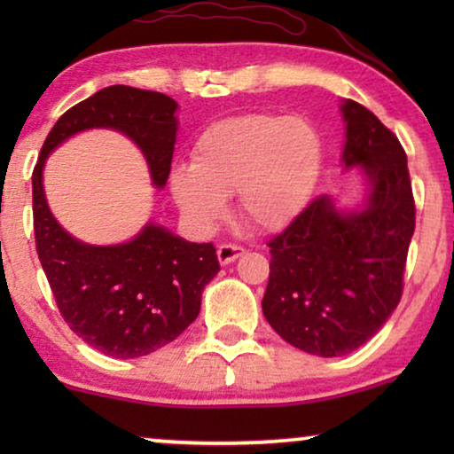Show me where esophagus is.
<instances>
[{
    "label": "esophagus",
    "instance_id": "esophagus-1",
    "mask_svg": "<svg viewBox=\"0 0 454 454\" xmlns=\"http://www.w3.org/2000/svg\"><path fill=\"white\" fill-rule=\"evenodd\" d=\"M244 254H246L244 247L235 246V244H223L216 247V258H219V262L223 266L235 262V260H238L239 256H244Z\"/></svg>",
    "mask_w": 454,
    "mask_h": 454
}]
</instances>
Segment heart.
Masks as SVG:
<instances>
[{"label": "heart", "mask_w": 454, "mask_h": 454, "mask_svg": "<svg viewBox=\"0 0 454 454\" xmlns=\"http://www.w3.org/2000/svg\"><path fill=\"white\" fill-rule=\"evenodd\" d=\"M325 145L308 117L258 111L215 121L198 136L192 163L169 173V192L185 223L208 233L238 194L241 219L281 231L300 216L318 185Z\"/></svg>", "instance_id": "heart-1"}]
</instances>
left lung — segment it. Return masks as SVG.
<instances>
[{"label":"left lung","instance_id":"8db88e82","mask_svg":"<svg viewBox=\"0 0 454 454\" xmlns=\"http://www.w3.org/2000/svg\"><path fill=\"white\" fill-rule=\"evenodd\" d=\"M340 163L364 177V198L340 207L320 196L269 241L262 297L269 325L297 349L339 357L370 340L399 306L415 229V204L401 142L351 98L340 101Z\"/></svg>","mask_w":454,"mask_h":454}]
</instances>
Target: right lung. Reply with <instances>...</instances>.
<instances>
[{
	"mask_svg": "<svg viewBox=\"0 0 454 454\" xmlns=\"http://www.w3.org/2000/svg\"><path fill=\"white\" fill-rule=\"evenodd\" d=\"M179 105L163 92L109 86L74 105L49 132L33 171L36 254L67 326L117 359L142 357L177 339L200 312L202 291L219 272L213 244H192L148 221L132 239L86 244L55 219L43 169L55 148L86 129H114L145 154L163 190L171 171Z\"/></svg>",
	"mask_w": 454,
	"mask_h": 454,
	"instance_id": "1",
	"label": "right lung"
}]
</instances>
